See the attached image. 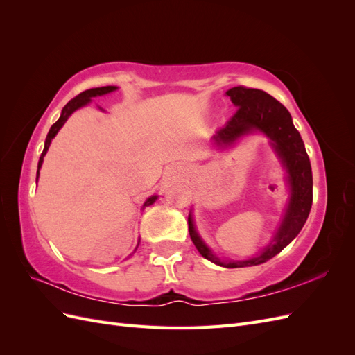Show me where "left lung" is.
I'll use <instances>...</instances> for the list:
<instances>
[{"instance_id":"obj_1","label":"left lung","mask_w":355,"mask_h":355,"mask_svg":"<svg viewBox=\"0 0 355 355\" xmlns=\"http://www.w3.org/2000/svg\"><path fill=\"white\" fill-rule=\"evenodd\" d=\"M227 94L239 108L227 121V124L219 128L216 135L213 136L214 144L218 146H227L237 141L243 135L256 130V128L263 132L272 141L275 153L280 157L283 166L287 170L290 192H292L284 219L274 240L261 254L247 261L228 263L220 262L219 257L214 256L198 237L191 216L188 218L191 240L202 257L220 266L243 268L270 261L271 257L280 253L302 230L308 219L311 206H313V171H311L309 157L305 151L302 137L295 128L292 116H290V112L283 103L263 90L249 89L244 87V85L230 89Z\"/></svg>"}]
</instances>
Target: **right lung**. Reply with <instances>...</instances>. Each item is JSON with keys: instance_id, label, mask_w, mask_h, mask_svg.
Listing matches in <instances>:
<instances>
[{"instance_id": "right-lung-1", "label": "right lung", "mask_w": 355, "mask_h": 355, "mask_svg": "<svg viewBox=\"0 0 355 355\" xmlns=\"http://www.w3.org/2000/svg\"><path fill=\"white\" fill-rule=\"evenodd\" d=\"M115 89H116L115 85H106V87H96V89L85 90V92L80 93L78 96H75L73 99H71L65 106H63L62 114H60V118H59V120H58L55 124H53V125L50 127V132H49V135H47V137H46V145H44V149H42L41 157H40V161H38L37 180H38V173H40V168H41V164H42V159H44V155H46V154H47V151H49V146H50L51 139L58 135V132L60 130V127H62L63 124H65V121L68 120L69 115H71L75 110H78V108H81V106L87 105V103L90 102V99H92V98H96V96H102V94H106V93H111V92H114ZM155 200H157V197H155V196H154V197H149V198L145 201L144 207H146V206H151V204H153Z\"/></svg>"}]
</instances>
